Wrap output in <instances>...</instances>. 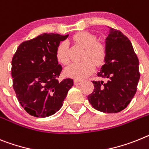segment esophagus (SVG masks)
<instances>
[{
	"mask_svg": "<svg viewBox=\"0 0 149 149\" xmlns=\"http://www.w3.org/2000/svg\"><path fill=\"white\" fill-rule=\"evenodd\" d=\"M74 84L75 85H79V84H81V81H79V80H74Z\"/></svg>",
	"mask_w": 149,
	"mask_h": 149,
	"instance_id": "1",
	"label": "esophagus"
}]
</instances>
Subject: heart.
I'll return each instance as SVG.
<instances>
[{
  "mask_svg": "<svg viewBox=\"0 0 149 149\" xmlns=\"http://www.w3.org/2000/svg\"><path fill=\"white\" fill-rule=\"evenodd\" d=\"M73 41L85 48L84 54V60L81 62L72 63L64 70L66 77L76 80H82L88 77L95 69V64L101 65L104 62L106 56L105 46L96 42L97 39L94 35L87 31H81L74 35ZM57 61L62 65L69 62L68 47L66 42H61L56 49Z\"/></svg>",
  "mask_w": 149,
  "mask_h": 149,
  "instance_id": "heart-1",
  "label": "heart"
}]
</instances>
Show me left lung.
Wrapping results in <instances>:
<instances>
[{
    "instance_id": "8db88e82",
    "label": "left lung",
    "mask_w": 149,
    "mask_h": 149,
    "mask_svg": "<svg viewBox=\"0 0 149 149\" xmlns=\"http://www.w3.org/2000/svg\"><path fill=\"white\" fill-rule=\"evenodd\" d=\"M109 29L105 39V64L97 73L105 81H93L94 90L87 99L98 111L118 113L129 105L136 93L139 64L127 37L117 29Z\"/></svg>"
}]
</instances>
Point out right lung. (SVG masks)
<instances>
[{
    "label": "right lung",
    "instance_id": "right-lung-1",
    "mask_svg": "<svg viewBox=\"0 0 149 149\" xmlns=\"http://www.w3.org/2000/svg\"><path fill=\"white\" fill-rule=\"evenodd\" d=\"M68 37L44 33L22 42L13 57V87L18 101L30 115L46 118L55 114L73 86L71 78L61 82L57 79L62 68L56 49Z\"/></svg>",
    "mask_w": 149,
    "mask_h": 149
}]
</instances>
